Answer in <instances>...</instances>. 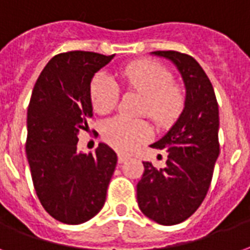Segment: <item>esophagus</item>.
I'll list each match as a JSON object with an SVG mask.
<instances>
[{"instance_id": "34e87169", "label": "esophagus", "mask_w": 250, "mask_h": 250, "mask_svg": "<svg viewBox=\"0 0 250 250\" xmlns=\"http://www.w3.org/2000/svg\"><path fill=\"white\" fill-rule=\"evenodd\" d=\"M126 160H127V156H125V154H123V153H120V154H118V164L125 163Z\"/></svg>"}]
</instances>
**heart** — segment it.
I'll list each match as a JSON object with an SVG mask.
<instances>
[{
    "instance_id": "1",
    "label": "heart",
    "mask_w": 250,
    "mask_h": 250,
    "mask_svg": "<svg viewBox=\"0 0 250 250\" xmlns=\"http://www.w3.org/2000/svg\"><path fill=\"white\" fill-rule=\"evenodd\" d=\"M118 77L127 90L144 96L141 113L147 114L160 125H169L180 116L185 104L183 87L173 83L172 73L161 63L137 61L121 67ZM93 109L100 114H106L117 106L120 89L106 74H97L90 85ZM152 127L145 120H129L114 117L103 127L104 140L114 149L129 152L138 144L152 137Z\"/></svg>"
}]
</instances>
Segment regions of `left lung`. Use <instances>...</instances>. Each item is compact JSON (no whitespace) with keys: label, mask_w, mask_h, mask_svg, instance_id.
Returning a JSON list of instances; mask_svg holds the SVG:
<instances>
[{"label":"left lung","mask_w":250,"mask_h":250,"mask_svg":"<svg viewBox=\"0 0 250 250\" xmlns=\"http://www.w3.org/2000/svg\"><path fill=\"white\" fill-rule=\"evenodd\" d=\"M176 63L187 87L181 116L157 143L167 149V167L144 163L137 184L141 212L161 225H176L196 212L207 196L220 153L218 104L212 83L200 63L189 54L174 50L153 52Z\"/></svg>","instance_id":"left-lung-1"}]
</instances>
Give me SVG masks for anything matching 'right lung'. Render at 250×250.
<instances>
[{
	"label": "right lung",
	"instance_id": "right-lung-1",
	"mask_svg": "<svg viewBox=\"0 0 250 250\" xmlns=\"http://www.w3.org/2000/svg\"><path fill=\"white\" fill-rule=\"evenodd\" d=\"M113 57L57 54L33 87L25 145L30 174L43 209L63 224H83L101 210L116 169L117 154L105 144L96 153L77 152L78 134L93 116L90 81Z\"/></svg>",
	"mask_w": 250,
	"mask_h": 250
}]
</instances>
